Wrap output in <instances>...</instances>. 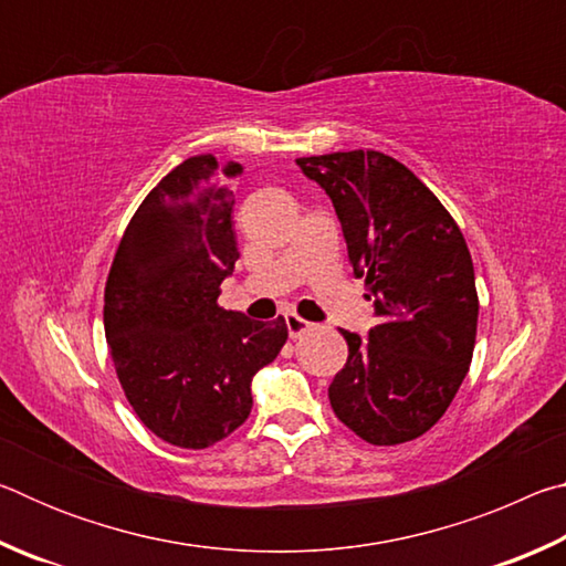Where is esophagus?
<instances>
[{"instance_id":"34e87169","label":"esophagus","mask_w":566,"mask_h":566,"mask_svg":"<svg viewBox=\"0 0 566 566\" xmlns=\"http://www.w3.org/2000/svg\"><path fill=\"white\" fill-rule=\"evenodd\" d=\"M284 322H286V329H290V337H292V339L302 337L304 332L312 329V322L302 319L300 314H294V312H286V314H284Z\"/></svg>"}]
</instances>
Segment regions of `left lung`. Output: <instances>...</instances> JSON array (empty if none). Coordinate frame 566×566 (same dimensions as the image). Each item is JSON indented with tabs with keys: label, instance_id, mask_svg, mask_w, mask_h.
<instances>
[{
	"label": "left lung",
	"instance_id": "left-lung-1",
	"mask_svg": "<svg viewBox=\"0 0 566 566\" xmlns=\"http://www.w3.org/2000/svg\"><path fill=\"white\" fill-rule=\"evenodd\" d=\"M296 165L329 195L379 317L367 339L342 329L349 357L329 385L334 415L369 444L411 442L442 419L472 364L479 300L462 229L415 171L381 151Z\"/></svg>",
	"mask_w": 566,
	"mask_h": 566
}]
</instances>
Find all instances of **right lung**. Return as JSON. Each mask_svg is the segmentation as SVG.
Instances as JSON below:
<instances>
[{"label": "right lung", "mask_w": 566, "mask_h": 566, "mask_svg": "<svg viewBox=\"0 0 566 566\" xmlns=\"http://www.w3.org/2000/svg\"><path fill=\"white\" fill-rule=\"evenodd\" d=\"M242 167L189 157L129 219L104 286V334L124 397L151 434L207 449L252 411V377L274 361L286 322L217 304L239 260L227 179Z\"/></svg>", "instance_id": "obj_1"}]
</instances>
